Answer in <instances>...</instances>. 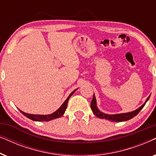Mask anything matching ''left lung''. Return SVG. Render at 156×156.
Listing matches in <instances>:
<instances>
[{
	"instance_id": "left-lung-1",
	"label": "left lung",
	"mask_w": 156,
	"mask_h": 156,
	"mask_svg": "<svg viewBox=\"0 0 156 156\" xmlns=\"http://www.w3.org/2000/svg\"><path fill=\"white\" fill-rule=\"evenodd\" d=\"M150 98V96L148 97V99H146V101L145 103L143 104V105L136 109L133 112H129V113H126V114H114V115H108V114H104L100 112V111L98 109L97 107V103H96V99H95V96L94 94L93 96V99L91 100V108L92 110V112L97 117H99L100 119H106V120H109L111 121H113V122H121V121H126L128 120H130V119L133 118L134 116H136L138 113L140 112V111L144 107L145 104L147 102V101Z\"/></svg>"
}]
</instances>
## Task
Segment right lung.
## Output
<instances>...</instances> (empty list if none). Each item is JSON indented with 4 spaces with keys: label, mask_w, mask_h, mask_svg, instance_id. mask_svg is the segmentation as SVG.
<instances>
[{
    "label": "right lung",
    "mask_w": 156,
    "mask_h": 156,
    "mask_svg": "<svg viewBox=\"0 0 156 156\" xmlns=\"http://www.w3.org/2000/svg\"><path fill=\"white\" fill-rule=\"evenodd\" d=\"M76 90L72 91V92L69 94V97H68L67 99L65 100V101L64 102L62 105L60 106V108H59L58 110H57L56 112H54L52 114H49V115H35V114H27V113L23 112L20 110V112L22 113V114L24 115V116L27 117L28 119H31V120H33V121H48L52 120V119H57V118H59V117L62 116L64 114H65V112L66 108H67V106L68 101H69V98L71 97V96L73 94L74 92Z\"/></svg>",
    "instance_id": "obj_1"
}]
</instances>
